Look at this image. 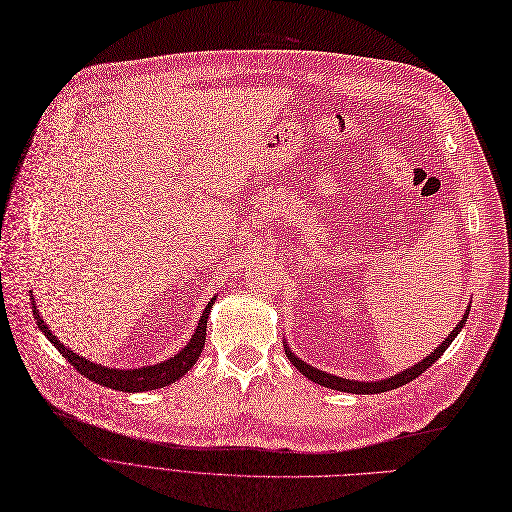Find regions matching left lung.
I'll return each instance as SVG.
<instances>
[{
  "mask_svg": "<svg viewBox=\"0 0 512 512\" xmlns=\"http://www.w3.org/2000/svg\"><path fill=\"white\" fill-rule=\"evenodd\" d=\"M467 316H469V314L462 316V321L452 329V333L446 337V342H444L442 346H437L427 358H423L419 364H415V367H410V369H406V371H402V373H398V375H394V377H389V379H383V381H350V379H342V377H335V375H329V373H323V371H319V369L310 367V364H306L304 360L296 358L289 350H285V354H287V358L291 360V364H294V367H296L304 377H308L310 381L319 383V385H323V387L339 389V392H348V394H381V392H389V389H396V387H400V385H406V383H410L412 379H417L421 373H425V371L431 367V364H433L437 358H440V356L448 350V346L454 342V337L458 335V331L462 329V325H465ZM285 346H287V344H285Z\"/></svg>",
  "mask_w": 512,
  "mask_h": 512,
  "instance_id": "8db88e82",
  "label": "left lung"
}]
</instances>
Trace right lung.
<instances>
[{"instance_id": "obj_1", "label": "right lung", "mask_w": 512, "mask_h": 512, "mask_svg": "<svg viewBox=\"0 0 512 512\" xmlns=\"http://www.w3.org/2000/svg\"><path fill=\"white\" fill-rule=\"evenodd\" d=\"M33 300V296H31ZM212 302L214 298L208 302L202 319L198 323V329L196 333H193L191 342L173 358H168L160 364H154V367H143V369H131V371H120V369H108V367H102V364H95L91 360H85L81 358L79 354H75L72 350L64 348V344H60V339L47 329V325L43 323V319L39 316V310L37 306H33V314H35V321L39 325V329L43 331V335L50 339V342L58 348V352L75 367L81 375H85L87 379L100 383V385H106V387H112V389H118V392H148V389H158V387H164V385H170L175 383L177 379H181L193 364H196V360L200 358L202 350H204V342H206V323H208V314H210V308H212Z\"/></svg>"}]
</instances>
